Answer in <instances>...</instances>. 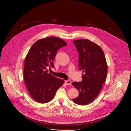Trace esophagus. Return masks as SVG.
Instances as JSON below:
<instances>
[{
  "label": "esophagus",
  "mask_w": 131,
  "mask_h": 131,
  "mask_svg": "<svg viewBox=\"0 0 131 131\" xmlns=\"http://www.w3.org/2000/svg\"><path fill=\"white\" fill-rule=\"evenodd\" d=\"M65 83H66V84L67 85H71V81H70V80H67V81H65Z\"/></svg>",
  "instance_id": "obj_1"
}]
</instances>
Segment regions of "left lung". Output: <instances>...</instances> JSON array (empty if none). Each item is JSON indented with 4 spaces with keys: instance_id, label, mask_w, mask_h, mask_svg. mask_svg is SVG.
Returning <instances> with one entry per match:
<instances>
[{
    "instance_id": "8db88e82",
    "label": "left lung",
    "mask_w": 131,
    "mask_h": 131,
    "mask_svg": "<svg viewBox=\"0 0 131 131\" xmlns=\"http://www.w3.org/2000/svg\"><path fill=\"white\" fill-rule=\"evenodd\" d=\"M73 43L79 53V69L83 73L81 82L72 83L79 92V96L72 101L78 105H85L94 101L100 93L106 79L107 65L104 52L97 44L83 39Z\"/></svg>"
}]
</instances>
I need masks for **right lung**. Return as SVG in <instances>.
<instances>
[{
  "label": "right lung",
  "mask_w": 131,
  "mask_h": 131,
  "mask_svg": "<svg viewBox=\"0 0 131 131\" xmlns=\"http://www.w3.org/2000/svg\"><path fill=\"white\" fill-rule=\"evenodd\" d=\"M66 45L63 40L50 37L37 41L29 50L24 62V79L29 94L36 102H50L63 85L64 80L48 73L47 68H54L58 51Z\"/></svg>",
  "instance_id": "add662e5"
}]
</instances>
